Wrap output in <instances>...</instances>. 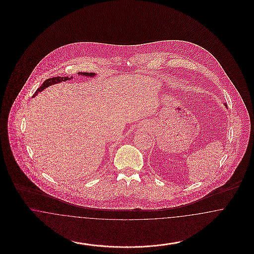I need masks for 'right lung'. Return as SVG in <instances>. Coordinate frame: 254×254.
<instances>
[{"label": "right lung", "mask_w": 254, "mask_h": 254, "mask_svg": "<svg viewBox=\"0 0 254 254\" xmlns=\"http://www.w3.org/2000/svg\"><path fill=\"white\" fill-rule=\"evenodd\" d=\"M79 75H82V76H87V77H93L95 76V73H87V72H79ZM73 77H53V78H49L48 80H46L43 85H41L38 89L36 90V92L34 93L33 97L36 96L37 94L41 91H43L45 88H47L49 85H55V84H58V83H62V82H65V81H68V80H71Z\"/></svg>", "instance_id": "right-lung-1"}]
</instances>
